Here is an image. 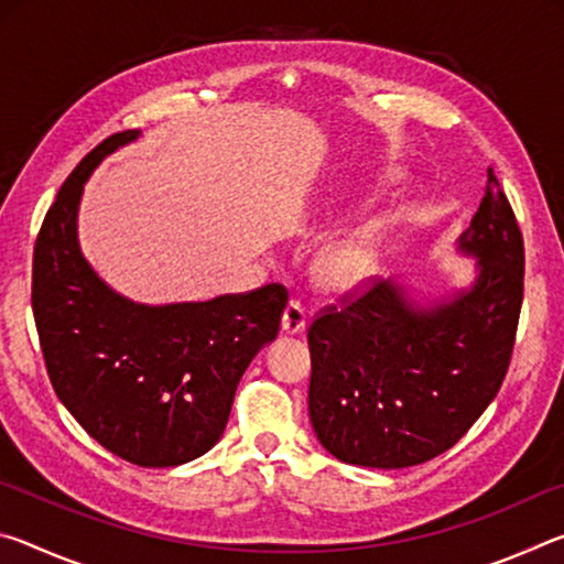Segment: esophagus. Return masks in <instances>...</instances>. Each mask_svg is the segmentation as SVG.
<instances>
[{"label":"esophagus","mask_w":564,"mask_h":564,"mask_svg":"<svg viewBox=\"0 0 564 564\" xmlns=\"http://www.w3.org/2000/svg\"><path fill=\"white\" fill-rule=\"evenodd\" d=\"M305 321H308V313H305V305H303L301 301L291 299L289 305H285L283 318H281L283 333H289V336H295V333H301V330L305 328Z\"/></svg>","instance_id":"34e87169"}]
</instances>
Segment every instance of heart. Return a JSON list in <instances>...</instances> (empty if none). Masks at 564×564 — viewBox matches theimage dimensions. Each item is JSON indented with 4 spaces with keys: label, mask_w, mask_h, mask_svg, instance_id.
<instances>
[{
    "label": "heart",
    "mask_w": 564,
    "mask_h": 564,
    "mask_svg": "<svg viewBox=\"0 0 564 564\" xmlns=\"http://www.w3.org/2000/svg\"><path fill=\"white\" fill-rule=\"evenodd\" d=\"M386 246V221H370L352 228L323 248L318 259V279L333 291H358L373 281V275L380 271Z\"/></svg>",
    "instance_id": "obj_1"
}]
</instances>
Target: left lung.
I'll return each mask as SVG.
<instances>
[{
    "label": "left lung",
    "instance_id": "obj_1",
    "mask_svg": "<svg viewBox=\"0 0 564 564\" xmlns=\"http://www.w3.org/2000/svg\"><path fill=\"white\" fill-rule=\"evenodd\" d=\"M477 256L470 291L415 308L395 283L348 291L308 328V415L338 460L398 470L433 460L470 431L508 376L524 291V246L488 169V191L460 236Z\"/></svg>",
    "mask_w": 564,
    "mask_h": 564
}]
</instances>
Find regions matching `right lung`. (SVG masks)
Returning <instances> with one entry per match:
<instances>
[{
  "mask_svg": "<svg viewBox=\"0 0 564 564\" xmlns=\"http://www.w3.org/2000/svg\"><path fill=\"white\" fill-rule=\"evenodd\" d=\"M137 137L111 133L62 184L34 243L32 311L54 393L76 423L121 460L174 467L224 435L238 380L279 336L289 291L269 283L204 303L141 305L91 271L76 243L84 181Z\"/></svg>",
  "mask_w": 564,
  "mask_h": 564,
  "instance_id": "1",
  "label": "right lung"
}]
</instances>
